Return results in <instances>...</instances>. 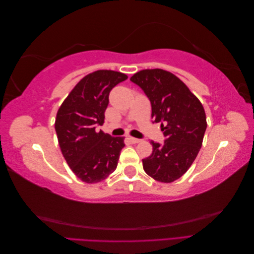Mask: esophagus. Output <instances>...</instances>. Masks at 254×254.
Listing matches in <instances>:
<instances>
[{
  "label": "esophagus",
  "instance_id": "1",
  "mask_svg": "<svg viewBox=\"0 0 254 254\" xmlns=\"http://www.w3.org/2000/svg\"><path fill=\"white\" fill-rule=\"evenodd\" d=\"M128 139H129V141L131 142V143H139V142H141L140 139H136V137H132V136H129Z\"/></svg>",
  "mask_w": 254,
  "mask_h": 254
}]
</instances>
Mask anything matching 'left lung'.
I'll return each mask as SVG.
<instances>
[{
	"label": "left lung",
	"instance_id": "1",
	"mask_svg": "<svg viewBox=\"0 0 254 254\" xmlns=\"http://www.w3.org/2000/svg\"><path fill=\"white\" fill-rule=\"evenodd\" d=\"M151 105L152 123H161L165 140L151 141L152 153L143 159L145 173L170 183L186 173L201 148L206 129L205 112L199 99L174 74L153 68L130 78Z\"/></svg>",
	"mask_w": 254,
	"mask_h": 254
}]
</instances>
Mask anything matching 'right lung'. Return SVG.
Returning a JSON list of instances; mask_svg holds the SVG:
<instances>
[{
	"label": "right lung",
	"mask_w": 254,
	"mask_h": 254,
	"mask_svg": "<svg viewBox=\"0 0 254 254\" xmlns=\"http://www.w3.org/2000/svg\"><path fill=\"white\" fill-rule=\"evenodd\" d=\"M126 79L127 75L108 70L84 76L57 112L55 130L61 152L83 182L102 181L118 166L124 136H111L96 127L105 122L110 91Z\"/></svg>",
	"instance_id": "add662e5"
}]
</instances>
